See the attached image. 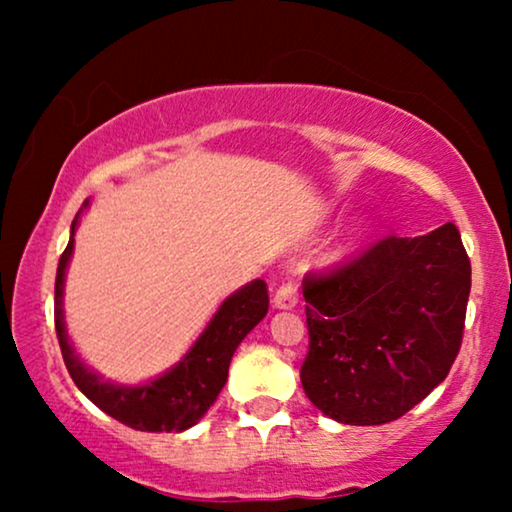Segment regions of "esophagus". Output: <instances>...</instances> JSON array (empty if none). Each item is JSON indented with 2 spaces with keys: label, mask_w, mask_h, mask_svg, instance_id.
Wrapping results in <instances>:
<instances>
[{
  "label": "esophagus",
  "mask_w": 512,
  "mask_h": 512,
  "mask_svg": "<svg viewBox=\"0 0 512 512\" xmlns=\"http://www.w3.org/2000/svg\"><path fill=\"white\" fill-rule=\"evenodd\" d=\"M277 310H291V307L298 305V279L296 275L286 277L282 286H279L275 298H272Z\"/></svg>",
  "instance_id": "obj_1"
}]
</instances>
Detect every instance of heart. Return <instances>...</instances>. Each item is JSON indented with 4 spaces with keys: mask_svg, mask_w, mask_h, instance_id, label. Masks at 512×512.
<instances>
[{
    "mask_svg": "<svg viewBox=\"0 0 512 512\" xmlns=\"http://www.w3.org/2000/svg\"><path fill=\"white\" fill-rule=\"evenodd\" d=\"M361 233H363V228H356V230H354V235H352V237H349V240L345 242V247H342V249H338V256H342V254H347V251H349V249H352L356 242H359V237H361Z\"/></svg>",
    "mask_w": 512,
    "mask_h": 512,
    "instance_id": "obj_1",
    "label": "heart"
}]
</instances>
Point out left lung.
Listing matches in <instances>:
<instances>
[{"label": "left lung", "mask_w": 512, "mask_h": 512, "mask_svg": "<svg viewBox=\"0 0 512 512\" xmlns=\"http://www.w3.org/2000/svg\"><path fill=\"white\" fill-rule=\"evenodd\" d=\"M471 261L454 223L389 235L303 279L310 349L300 382L335 422L387 424L450 373L464 335Z\"/></svg>", "instance_id": "8db88e82"}]
</instances>
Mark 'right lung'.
Wrapping results in <instances>:
<instances>
[{"label":"right lung","instance_id":"right-lung-1","mask_svg":"<svg viewBox=\"0 0 512 512\" xmlns=\"http://www.w3.org/2000/svg\"><path fill=\"white\" fill-rule=\"evenodd\" d=\"M79 216L81 212L72 221V237H69L67 249L62 251L58 275H55V333H58L60 352L69 375L97 408L130 429L153 433L191 429L200 422V417L226 384L235 349L247 338L251 328L268 314V284L263 279H254L223 300L184 359L156 380L137 384V387L104 382L76 356L67 338L65 317H62V289H65V272L74 251V230Z\"/></svg>","mask_w":512,"mask_h":512}]
</instances>
